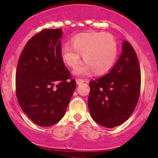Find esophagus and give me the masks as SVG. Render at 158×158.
<instances>
[{"label": "esophagus", "mask_w": 158, "mask_h": 158, "mask_svg": "<svg viewBox=\"0 0 158 158\" xmlns=\"http://www.w3.org/2000/svg\"><path fill=\"white\" fill-rule=\"evenodd\" d=\"M84 82H85V80H83V79H77V85H81Z\"/></svg>", "instance_id": "34e87169"}]
</instances>
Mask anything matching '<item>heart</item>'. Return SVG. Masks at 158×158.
I'll return each mask as SVG.
<instances>
[{
    "label": "heart",
    "mask_w": 158,
    "mask_h": 158,
    "mask_svg": "<svg viewBox=\"0 0 158 158\" xmlns=\"http://www.w3.org/2000/svg\"><path fill=\"white\" fill-rule=\"evenodd\" d=\"M117 43L115 38L108 32L81 33L72 39V45L64 44L61 56L68 66L73 68L79 63L82 54L85 61L74 69L73 73L85 76L94 72L106 73L115 63L117 56Z\"/></svg>",
    "instance_id": "1"
}]
</instances>
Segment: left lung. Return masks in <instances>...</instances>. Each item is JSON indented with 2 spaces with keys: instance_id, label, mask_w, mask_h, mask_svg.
Here are the masks:
<instances>
[{
  "instance_id": "1",
  "label": "left lung",
  "mask_w": 158,
  "mask_h": 158,
  "mask_svg": "<svg viewBox=\"0 0 158 158\" xmlns=\"http://www.w3.org/2000/svg\"><path fill=\"white\" fill-rule=\"evenodd\" d=\"M141 77L137 54L125 40L122 54L104 77L90 81L88 108L96 123L106 128L121 125L131 117L138 102Z\"/></svg>"
}]
</instances>
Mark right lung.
Returning <instances> with one entry per match:
<instances>
[{
  "mask_svg": "<svg viewBox=\"0 0 158 158\" xmlns=\"http://www.w3.org/2000/svg\"><path fill=\"white\" fill-rule=\"evenodd\" d=\"M61 29H48L27 41L18 63L16 96L23 111L35 124L60 121L76 88L61 56Z\"/></svg>",
  "mask_w": 158,
  "mask_h": 158,
  "instance_id": "right-lung-1",
  "label": "right lung"
}]
</instances>
